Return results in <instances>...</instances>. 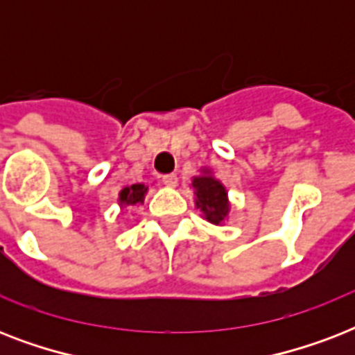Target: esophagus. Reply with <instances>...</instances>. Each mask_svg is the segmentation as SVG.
I'll list each match as a JSON object with an SVG mask.
<instances>
[{
    "instance_id": "1",
    "label": "esophagus",
    "mask_w": 355,
    "mask_h": 355,
    "mask_svg": "<svg viewBox=\"0 0 355 355\" xmlns=\"http://www.w3.org/2000/svg\"><path fill=\"white\" fill-rule=\"evenodd\" d=\"M162 182L166 184L167 188H175L178 184V177L175 173H169V175H164V177H162Z\"/></svg>"
}]
</instances>
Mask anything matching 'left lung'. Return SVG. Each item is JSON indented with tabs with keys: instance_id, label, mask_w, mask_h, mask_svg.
<instances>
[{
	"instance_id": "8db88e82",
	"label": "left lung",
	"mask_w": 355,
	"mask_h": 355,
	"mask_svg": "<svg viewBox=\"0 0 355 355\" xmlns=\"http://www.w3.org/2000/svg\"><path fill=\"white\" fill-rule=\"evenodd\" d=\"M193 188L200 211H205L208 221L219 225L228 214L227 191L223 188V184L210 175H202L195 178Z\"/></svg>"
}]
</instances>
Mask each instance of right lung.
<instances>
[{
    "mask_svg": "<svg viewBox=\"0 0 355 355\" xmlns=\"http://www.w3.org/2000/svg\"><path fill=\"white\" fill-rule=\"evenodd\" d=\"M147 191L144 184H132L130 188H125L119 193V200L123 205H136V202H144V195Z\"/></svg>",
    "mask_w": 355,
    "mask_h": 355,
    "instance_id": "obj_1",
    "label": "right lung"
}]
</instances>
